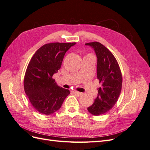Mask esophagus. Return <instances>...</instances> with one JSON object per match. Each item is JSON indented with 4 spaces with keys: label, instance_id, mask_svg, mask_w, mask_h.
Returning <instances> with one entry per match:
<instances>
[{
    "label": "esophagus",
    "instance_id": "34e87169",
    "mask_svg": "<svg viewBox=\"0 0 150 150\" xmlns=\"http://www.w3.org/2000/svg\"><path fill=\"white\" fill-rule=\"evenodd\" d=\"M73 93H74V94H75V95H76L77 96H81V95L83 94V93H80V92H78V91H73Z\"/></svg>",
    "mask_w": 150,
    "mask_h": 150
}]
</instances>
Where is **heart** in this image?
<instances>
[{
  "label": "heart",
  "instance_id": "obj_1",
  "mask_svg": "<svg viewBox=\"0 0 150 150\" xmlns=\"http://www.w3.org/2000/svg\"><path fill=\"white\" fill-rule=\"evenodd\" d=\"M88 55H90V54H88Z\"/></svg>",
  "mask_w": 150,
  "mask_h": 150
}]
</instances>
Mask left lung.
Listing matches in <instances>:
<instances>
[{"mask_svg":"<svg viewBox=\"0 0 150 150\" xmlns=\"http://www.w3.org/2000/svg\"><path fill=\"white\" fill-rule=\"evenodd\" d=\"M94 48L98 58L97 78L101 84L98 94L88 111L99 116L111 110L117 101L121 91L122 78L116 59L112 52L98 42L86 43Z\"/></svg>","mask_w":150,"mask_h":150,"instance_id":"obj_1","label":"left lung"}]
</instances>
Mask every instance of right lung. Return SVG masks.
<instances>
[{
    "label": "right lung",
    "instance_id": "obj_1",
    "mask_svg": "<svg viewBox=\"0 0 150 150\" xmlns=\"http://www.w3.org/2000/svg\"><path fill=\"white\" fill-rule=\"evenodd\" d=\"M76 42L44 44L35 52L24 79V91L36 111L50 115L59 110L69 89L58 86L53 74L60 69L65 53Z\"/></svg>",
    "mask_w": 150,
    "mask_h": 150
}]
</instances>
